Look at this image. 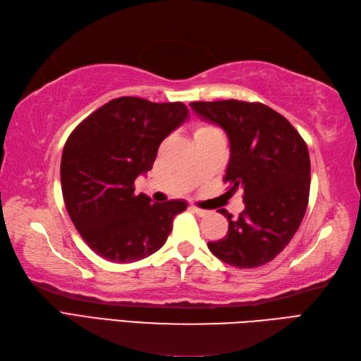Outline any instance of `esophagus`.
Masks as SVG:
<instances>
[{
    "label": "esophagus",
    "instance_id": "obj_1",
    "mask_svg": "<svg viewBox=\"0 0 361 361\" xmlns=\"http://www.w3.org/2000/svg\"><path fill=\"white\" fill-rule=\"evenodd\" d=\"M190 210L195 212L197 216H207V214H208V210H202V208H197V207H195V205H191Z\"/></svg>",
    "mask_w": 361,
    "mask_h": 361
}]
</instances>
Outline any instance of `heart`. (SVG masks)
<instances>
[{
	"instance_id": "b5f03b06",
	"label": "heart",
	"mask_w": 361,
	"mask_h": 361,
	"mask_svg": "<svg viewBox=\"0 0 361 361\" xmlns=\"http://www.w3.org/2000/svg\"><path fill=\"white\" fill-rule=\"evenodd\" d=\"M210 128H212V126H207V125H201V126H199V128H197V130H196V133H197V131H204V130H210Z\"/></svg>"
}]
</instances>
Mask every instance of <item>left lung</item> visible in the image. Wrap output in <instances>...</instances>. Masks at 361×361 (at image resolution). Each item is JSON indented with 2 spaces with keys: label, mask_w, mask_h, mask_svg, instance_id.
Segmentation results:
<instances>
[{
  "label": "left lung",
  "mask_w": 361,
  "mask_h": 361,
  "mask_svg": "<svg viewBox=\"0 0 361 361\" xmlns=\"http://www.w3.org/2000/svg\"><path fill=\"white\" fill-rule=\"evenodd\" d=\"M193 113L228 135L230 160L224 182L244 190V212L227 216L228 231L208 243L221 261L239 269L270 262L300 228L310 190L306 142L276 111L241 100L193 102Z\"/></svg>",
  "instance_id": "obj_1"
}]
</instances>
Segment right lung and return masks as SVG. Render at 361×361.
Masks as SVG:
<instances>
[{
	"label": "right lung",
	"mask_w": 361,
	"mask_h": 361,
	"mask_svg": "<svg viewBox=\"0 0 361 361\" xmlns=\"http://www.w3.org/2000/svg\"><path fill=\"white\" fill-rule=\"evenodd\" d=\"M188 118L180 102L114 99L87 116L68 137L61 156V191L83 241L111 262H134L162 247L183 201L151 204L134 193L168 134Z\"/></svg>",
	"instance_id": "add662e5"
}]
</instances>
